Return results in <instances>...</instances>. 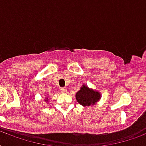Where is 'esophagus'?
<instances>
[{"label":"esophagus","instance_id":"1","mask_svg":"<svg viewBox=\"0 0 146 146\" xmlns=\"http://www.w3.org/2000/svg\"><path fill=\"white\" fill-rule=\"evenodd\" d=\"M60 91H61L62 93H66V92H67V90H66V88H61V89H60Z\"/></svg>","mask_w":146,"mask_h":146}]
</instances>
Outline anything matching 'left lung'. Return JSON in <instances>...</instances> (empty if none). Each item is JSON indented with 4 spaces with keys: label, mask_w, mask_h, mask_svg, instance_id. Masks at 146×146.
Returning a JSON list of instances; mask_svg holds the SVG:
<instances>
[{
    "label": "left lung",
    "mask_w": 146,
    "mask_h": 146,
    "mask_svg": "<svg viewBox=\"0 0 146 146\" xmlns=\"http://www.w3.org/2000/svg\"><path fill=\"white\" fill-rule=\"evenodd\" d=\"M76 101L82 106H90L94 105L99 101L101 94L92 89H89L87 86L84 85L80 88V91L76 92Z\"/></svg>",
    "instance_id": "obj_1"
}]
</instances>
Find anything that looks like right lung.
Instances as JSON below:
<instances>
[{"instance_id": "right-lung-1", "label": "right lung", "mask_w": 146, "mask_h": 146, "mask_svg": "<svg viewBox=\"0 0 146 146\" xmlns=\"http://www.w3.org/2000/svg\"><path fill=\"white\" fill-rule=\"evenodd\" d=\"M45 101H47V102H48V99H45Z\"/></svg>"}]
</instances>
